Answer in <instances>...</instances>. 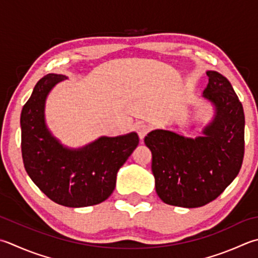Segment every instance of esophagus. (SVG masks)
<instances>
[{
	"label": "esophagus",
	"instance_id": "1",
	"mask_svg": "<svg viewBox=\"0 0 258 258\" xmlns=\"http://www.w3.org/2000/svg\"><path fill=\"white\" fill-rule=\"evenodd\" d=\"M134 127H135V130H136V132H138V134H139L141 140H143V139L145 138V135L148 134L149 131H150V126H149L148 124H146V123H144V122L136 123Z\"/></svg>",
	"mask_w": 258,
	"mask_h": 258
}]
</instances>
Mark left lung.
I'll use <instances>...</instances> for the list:
<instances>
[{"mask_svg":"<svg viewBox=\"0 0 258 258\" xmlns=\"http://www.w3.org/2000/svg\"><path fill=\"white\" fill-rule=\"evenodd\" d=\"M204 97L215 106V117L203 136L184 138L155 130L144 143L152 152L155 190L163 203L197 208L215 200L239 173L245 150V115L233 86L209 70Z\"/></svg>","mask_w":258,"mask_h":258,"instance_id":"left-lung-1","label":"left lung"}]
</instances>
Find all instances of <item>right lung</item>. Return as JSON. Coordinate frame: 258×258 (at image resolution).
<instances>
[{
	"mask_svg": "<svg viewBox=\"0 0 258 258\" xmlns=\"http://www.w3.org/2000/svg\"><path fill=\"white\" fill-rule=\"evenodd\" d=\"M63 75L49 74L35 85L21 113V151L25 171L55 204L70 208L103 203L112 195L116 174L139 145L130 133L103 136L82 149L64 148L44 122L45 98Z\"/></svg>",
	"mask_w": 258,
	"mask_h": 258,
	"instance_id": "1",
	"label": "right lung"
}]
</instances>
